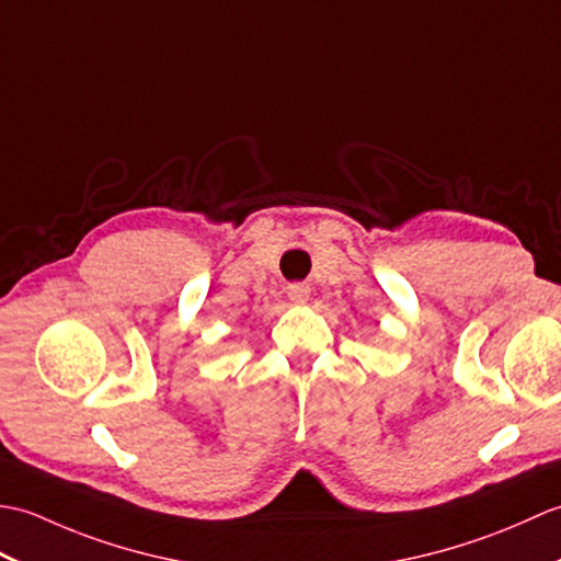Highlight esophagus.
<instances>
[{
    "label": "esophagus",
    "instance_id": "34e87169",
    "mask_svg": "<svg viewBox=\"0 0 561 561\" xmlns=\"http://www.w3.org/2000/svg\"><path fill=\"white\" fill-rule=\"evenodd\" d=\"M287 296L291 304L304 306L308 299H311V287H308V284H291V287L287 289Z\"/></svg>",
    "mask_w": 561,
    "mask_h": 561
}]
</instances>
